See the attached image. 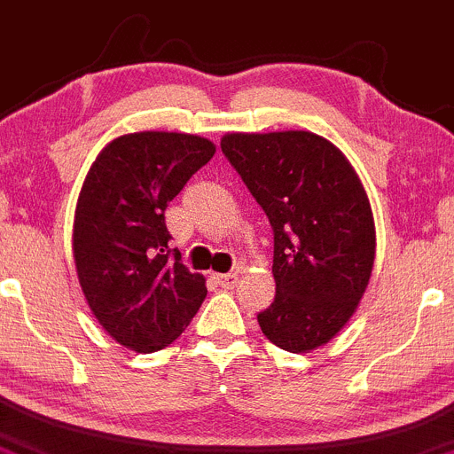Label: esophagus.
I'll list each match as a JSON object with an SVG mask.
<instances>
[{
	"label": "esophagus",
	"instance_id": "obj_1",
	"mask_svg": "<svg viewBox=\"0 0 454 454\" xmlns=\"http://www.w3.org/2000/svg\"><path fill=\"white\" fill-rule=\"evenodd\" d=\"M213 280L219 285V287L232 289L237 285V280H239V274H237V271H232V274H215Z\"/></svg>",
	"mask_w": 454,
	"mask_h": 454
}]
</instances>
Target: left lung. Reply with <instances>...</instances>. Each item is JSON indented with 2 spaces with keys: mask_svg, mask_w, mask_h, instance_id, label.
<instances>
[{
  "mask_svg": "<svg viewBox=\"0 0 454 454\" xmlns=\"http://www.w3.org/2000/svg\"><path fill=\"white\" fill-rule=\"evenodd\" d=\"M222 152L274 231L276 298L261 331L311 352L346 326L370 283L376 231L364 184L340 147L307 130L231 132Z\"/></svg>",
  "mask_w": 454,
  "mask_h": 454,
  "instance_id": "obj_1",
  "label": "left lung"
}]
</instances>
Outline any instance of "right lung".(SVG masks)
I'll return each mask as SVG.
<instances>
[{
	"instance_id": "right-lung-1",
	"label": "right lung",
	"mask_w": 454,
	"mask_h": 454,
	"mask_svg": "<svg viewBox=\"0 0 454 454\" xmlns=\"http://www.w3.org/2000/svg\"><path fill=\"white\" fill-rule=\"evenodd\" d=\"M215 145L184 132H135L90 165L74 219L80 287L104 331L137 352L163 350L207 298V280L169 250L165 208Z\"/></svg>"
}]
</instances>
